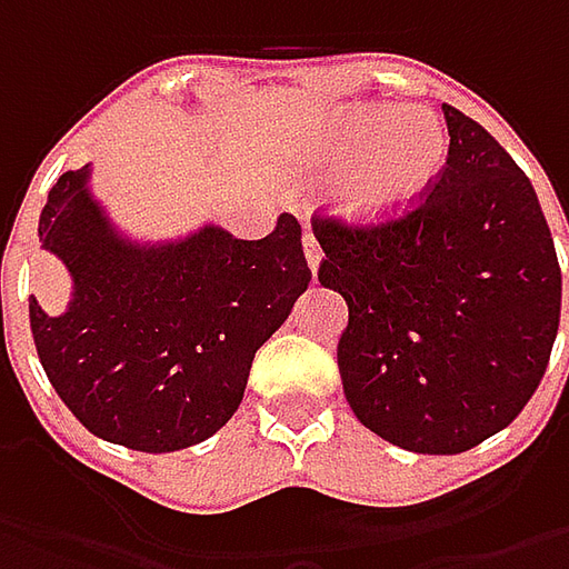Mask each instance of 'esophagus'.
Returning a JSON list of instances; mask_svg holds the SVG:
<instances>
[{"label": "esophagus", "instance_id": "1", "mask_svg": "<svg viewBox=\"0 0 569 569\" xmlns=\"http://www.w3.org/2000/svg\"><path fill=\"white\" fill-rule=\"evenodd\" d=\"M303 256H307L310 272H317L319 259H322V250H319V240L313 237V233H303Z\"/></svg>", "mask_w": 569, "mask_h": 569}]
</instances>
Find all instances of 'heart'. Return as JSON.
Listing matches in <instances>:
<instances>
[{"label": "heart", "mask_w": 569, "mask_h": 569, "mask_svg": "<svg viewBox=\"0 0 569 569\" xmlns=\"http://www.w3.org/2000/svg\"><path fill=\"white\" fill-rule=\"evenodd\" d=\"M322 173L345 170L339 202L361 221H392L415 206L447 161V132L427 110L367 103L341 110L310 142Z\"/></svg>", "instance_id": "b5f03b06"}]
</instances>
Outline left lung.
<instances>
[{
	"label": "left lung",
	"mask_w": 569,
	"mask_h": 569,
	"mask_svg": "<svg viewBox=\"0 0 569 569\" xmlns=\"http://www.w3.org/2000/svg\"><path fill=\"white\" fill-rule=\"evenodd\" d=\"M447 164L392 221L313 214L319 281L348 303L339 373L351 411L411 452H466L513 425L545 377L560 266L529 177L443 103Z\"/></svg>",
	"instance_id": "left-lung-1"
}]
</instances>
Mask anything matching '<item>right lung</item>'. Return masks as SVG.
Instances as JSON below:
<instances>
[{"instance_id":"obj_1","label":"right lung","mask_w":569,"mask_h":569,"mask_svg":"<svg viewBox=\"0 0 569 569\" xmlns=\"http://www.w3.org/2000/svg\"><path fill=\"white\" fill-rule=\"evenodd\" d=\"M88 167L50 189L37 237L76 281L69 313L31 297L37 358L100 440L142 452L202 443L243 399L252 358L310 284L295 214L262 240L206 228L139 250L88 196Z\"/></svg>"}]
</instances>
